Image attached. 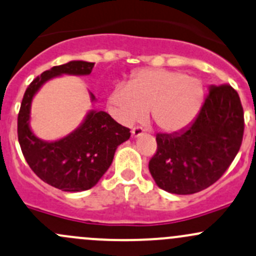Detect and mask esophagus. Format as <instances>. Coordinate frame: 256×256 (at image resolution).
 <instances>
[{
  "label": "esophagus",
  "instance_id": "obj_1",
  "mask_svg": "<svg viewBox=\"0 0 256 256\" xmlns=\"http://www.w3.org/2000/svg\"><path fill=\"white\" fill-rule=\"evenodd\" d=\"M131 134H132L134 137H138V136H141L142 134H144V128H140V126H136V128H132Z\"/></svg>",
  "mask_w": 256,
  "mask_h": 256
}]
</instances>
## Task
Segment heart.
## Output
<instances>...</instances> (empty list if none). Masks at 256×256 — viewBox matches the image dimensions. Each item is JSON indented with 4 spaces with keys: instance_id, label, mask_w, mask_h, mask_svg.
I'll use <instances>...</instances> for the list:
<instances>
[{
    "instance_id": "obj_1",
    "label": "heart",
    "mask_w": 256,
    "mask_h": 256,
    "mask_svg": "<svg viewBox=\"0 0 256 256\" xmlns=\"http://www.w3.org/2000/svg\"><path fill=\"white\" fill-rule=\"evenodd\" d=\"M204 88L184 72L141 70L128 86H118L109 103L124 124L136 122L150 110V119L164 132H176L189 125L202 106Z\"/></svg>"
}]
</instances>
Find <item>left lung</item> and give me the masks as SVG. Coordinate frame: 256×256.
<instances>
[{
	"label": "left lung",
	"mask_w": 256,
	"mask_h": 256,
	"mask_svg": "<svg viewBox=\"0 0 256 256\" xmlns=\"http://www.w3.org/2000/svg\"><path fill=\"white\" fill-rule=\"evenodd\" d=\"M244 112L230 84L211 86L200 112L188 128L157 134L150 176L160 189L190 195L216 182L230 168L242 146Z\"/></svg>",
	"instance_id": "8db88e82"
}]
</instances>
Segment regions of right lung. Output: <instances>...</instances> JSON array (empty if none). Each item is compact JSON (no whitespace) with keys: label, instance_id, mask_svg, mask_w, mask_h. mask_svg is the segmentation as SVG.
I'll use <instances>...</instances> for the list:
<instances>
[{"label":"right lung","instance_id":"1","mask_svg":"<svg viewBox=\"0 0 256 256\" xmlns=\"http://www.w3.org/2000/svg\"><path fill=\"white\" fill-rule=\"evenodd\" d=\"M94 64L70 61L42 72L26 88L18 112V141L32 170L42 182L62 192H84L108 170L118 146L130 138V128L106 112H88L86 120L68 136L54 142L39 140L29 128L34 94L46 80L60 74H90ZM92 100L94 96L90 94Z\"/></svg>","mask_w":256,"mask_h":256}]
</instances>
